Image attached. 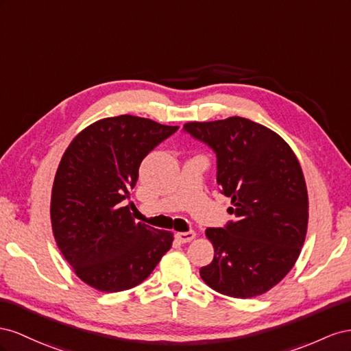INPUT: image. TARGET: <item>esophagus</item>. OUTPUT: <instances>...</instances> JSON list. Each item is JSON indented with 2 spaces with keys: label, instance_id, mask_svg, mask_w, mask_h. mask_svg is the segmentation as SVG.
<instances>
[{
  "label": "esophagus",
  "instance_id": "34e87169",
  "mask_svg": "<svg viewBox=\"0 0 351 351\" xmlns=\"http://www.w3.org/2000/svg\"><path fill=\"white\" fill-rule=\"evenodd\" d=\"M175 238H176V241H178V243L185 244V243L193 241V239L195 238V232H194V231H188V232H178V234H175Z\"/></svg>",
  "mask_w": 351,
  "mask_h": 351
}]
</instances>
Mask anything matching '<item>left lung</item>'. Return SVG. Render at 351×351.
<instances>
[{
	"label": "left lung",
	"mask_w": 351,
	"mask_h": 351,
	"mask_svg": "<svg viewBox=\"0 0 351 351\" xmlns=\"http://www.w3.org/2000/svg\"><path fill=\"white\" fill-rule=\"evenodd\" d=\"M184 132L213 149L217 185L237 217L207 228L215 257L199 269L202 279L234 298L269 291L294 266L307 231V188L295 154L278 134L245 117L191 122Z\"/></svg>",
	"instance_id": "obj_1"
}]
</instances>
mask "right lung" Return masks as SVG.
<instances>
[{
	"label": "right lung",
	"instance_id": "right-lung-1",
	"mask_svg": "<svg viewBox=\"0 0 351 351\" xmlns=\"http://www.w3.org/2000/svg\"><path fill=\"white\" fill-rule=\"evenodd\" d=\"M178 129L122 114L89 125L67 147L54 178L51 223L85 284L106 293L134 288L172 247V232L136 223L123 203L144 157Z\"/></svg>",
	"mask_w": 351,
	"mask_h": 351
}]
</instances>
